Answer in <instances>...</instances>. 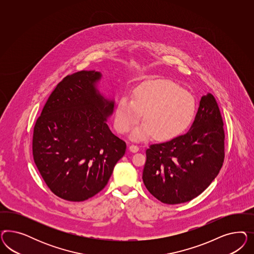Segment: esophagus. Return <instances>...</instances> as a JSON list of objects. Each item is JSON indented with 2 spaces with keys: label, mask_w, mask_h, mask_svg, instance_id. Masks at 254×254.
<instances>
[{
  "label": "esophagus",
  "mask_w": 254,
  "mask_h": 254,
  "mask_svg": "<svg viewBox=\"0 0 254 254\" xmlns=\"http://www.w3.org/2000/svg\"><path fill=\"white\" fill-rule=\"evenodd\" d=\"M138 149H139V148H138V145H136V144H132V145L129 146V150H130L132 153H137L138 151Z\"/></svg>",
  "instance_id": "obj_1"
}]
</instances>
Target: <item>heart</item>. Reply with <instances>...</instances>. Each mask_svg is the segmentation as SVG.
<instances>
[{"label": "heart", "mask_w": 254, "mask_h": 254, "mask_svg": "<svg viewBox=\"0 0 254 254\" xmlns=\"http://www.w3.org/2000/svg\"><path fill=\"white\" fill-rule=\"evenodd\" d=\"M133 100L123 97L117 103L115 127L126 134L138 125L142 115L145 123L133 132L135 139H169L181 134L192 123L195 100L180 85L167 80L147 82L133 91Z\"/></svg>", "instance_id": "b5f03b06"}]
</instances>
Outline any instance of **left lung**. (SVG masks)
I'll return each mask as SVG.
<instances>
[{
  "mask_svg": "<svg viewBox=\"0 0 254 254\" xmlns=\"http://www.w3.org/2000/svg\"><path fill=\"white\" fill-rule=\"evenodd\" d=\"M224 160L223 121L215 98L202 97L191 128L146 150L142 180L147 190L165 204L193 199L208 188Z\"/></svg>",
  "mask_w": 254,
  "mask_h": 254,
  "instance_id": "obj_1",
  "label": "left lung"
}]
</instances>
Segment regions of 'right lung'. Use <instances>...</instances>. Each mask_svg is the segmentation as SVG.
Masks as SVG:
<instances>
[{
  "label": "right lung",
  "mask_w": 254,
  "mask_h": 254,
  "mask_svg": "<svg viewBox=\"0 0 254 254\" xmlns=\"http://www.w3.org/2000/svg\"><path fill=\"white\" fill-rule=\"evenodd\" d=\"M99 71L64 77L46 101L33 127L32 154L47 187L62 199L81 202L108 184L127 144L110 130L114 111L95 88Z\"/></svg>",
  "instance_id": "obj_1"
}]
</instances>
